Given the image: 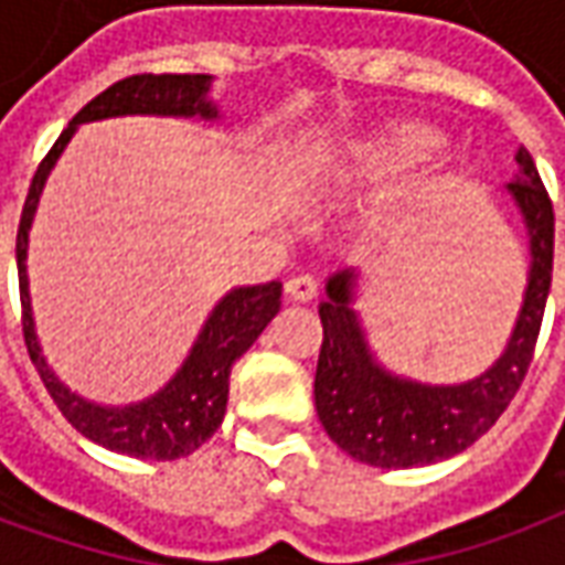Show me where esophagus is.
Segmentation results:
<instances>
[{
    "label": "esophagus",
    "instance_id": "obj_1",
    "mask_svg": "<svg viewBox=\"0 0 565 565\" xmlns=\"http://www.w3.org/2000/svg\"><path fill=\"white\" fill-rule=\"evenodd\" d=\"M284 290H287V299H294V302H311V299H318V284H315V278H308V275H294L290 281L284 284Z\"/></svg>",
    "mask_w": 565,
    "mask_h": 565
}]
</instances>
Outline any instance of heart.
<instances>
[{
  "instance_id": "obj_1",
  "label": "heart",
  "mask_w": 565,
  "mask_h": 565,
  "mask_svg": "<svg viewBox=\"0 0 565 565\" xmlns=\"http://www.w3.org/2000/svg\"><path fill=\"white\" fill-rule=\"evenodd\" d=\"M441 141L445 136L426 120H393L372 132H360L354 139L311 150L296 166L294 184L306 196L369 190L415 169L417 162H424L441 148ZM396 226L399 221L384 214L372 223V235L391 238Z\"/></svg>"
}]
</instances>
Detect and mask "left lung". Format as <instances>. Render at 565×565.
<instances>
[{"label":"left lung","instance_id":"1","mask_svg":"<svg viewBox=\"0 0 565 565\" xmlns=\"http://www.w3.org/2000/svg\"><path fill=\"white\" fill-rule=\"evenodd\" d=\"M518 172L505 193L521 211L530 245V269L518 320L502 354L460 384L403 379L369 348L356 315L360 275L351 269L327 278L320 302L323 344L315 375V408L327 436L354 460L379 469H412L448 460L497 424L533 363L554 269V209L530 150L514 153Z\"/></svg>","mask_w":565,"mask_h":565}]
</instances>
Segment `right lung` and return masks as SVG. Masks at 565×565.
I'll list each match as a JSON object with an SVG mask.
<instances>
[{"label":"right lung","instance_id":"right-lung-1","mask_svg":"<svg viewBox=\"0 0 565 565\" xmlns=\"http://www.w3.org/2000/svg\"><path fill=\"white\" fill-rule=\"evenodd\" d=\"M211 75H132L111 84L96 99L81 108L68 120L63 136L56 139L51 153L44 157L39 172L32 178L30 196L23 202L18 226V275L20 306H23V339L44 387L54 396L56 408L81 436L127 457L139 460H178L205 445L226 415L230 396V372L238 356L257 342L259 332L281 308V281L254 284V287H233L211 308L209 320L202 323L196 342L184 356L181 369L162 384L160 391L129 405H99L84 399L81 393L68 391L54 369L47 366L42 342L35 332L30 299V275H26V254H30V230L35 221L39 199L54 172L56 160L78 132L81 124L108 120V117H181V120H217L221 108L209 99Z\"/></svg>","mask_w":565,"mask_h":565}]
</instances>
